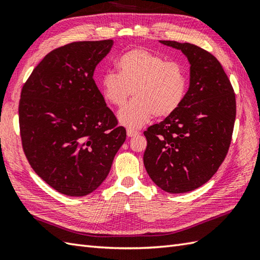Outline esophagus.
<instances>
[{
	"label": "esophagus",
	"instance_id": "1",
	"mask_svg": "<svg viewBox=\"0 0 260 260\" xmlns=\"http://www.w3.org/2000/svg\"><path fill=\"white\" fill-rule=\"evenodd\" d=\"M137 135H140L139 131H135V129H132V128L127 129V136H128V137H135Z\"/></svg>",
	"mask_w": 260,
	"mask_h": 260
}]
</instances>
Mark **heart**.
Instances as JSON below:
<instances>
[{"mask_svg":"<svg viewBox=\"0 0 260 260\" xmlns=\"http://www.w3.org/2000/svg\"><path fill=\"white\" fill-rule=\"evenodd\" d=\"M118 74L106 73L101 79L104 98L123 107L132 93L135 99L118 114L131 128L146 124L153 115L165 118L178 110L186 97L189 78L183 64L142 48L125 52L116 61Z\"/></svg>","mask_w":260,"mask_h":260,"instance_id":"heart-1","label":"heart"}]
</instances>
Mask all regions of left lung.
<instances>
[{
	"label": "left lung",
	"instance_id": "left-lung-1",
	"mask_svg": "<svg viewBox=\"0 0 260 260\" xmlns=\"http://www.w3.org/2000/svg\"><path fill=\"white\" fill-rule=\"evenodd\" d=\"M183 52L190 87L182 106L144 132L146 172L169 193H184L212 178L227 156L236 119V96L213 54L192 43L159 41Z\"/></svg>",
	"mask_w": 260,
	"mask_h": 260
}]
</instances>
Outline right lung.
<instances>
[{"label":"right lung","mask_w":260,"mask_h":260,"mask_svg":"<svg viewBox=\"0 0 260 260\" xmlns=\"http://www.w3.org/2000/svg\"><path fill=\"white\" fill-rule=\"evenodd\" d=\"M113 40L78 41L49 52L22 87V148L33 171L52 189L84 197L107 178L126 129L93 80Z\"/></svg>","instance_id":"add662e5"}]
</instances>
